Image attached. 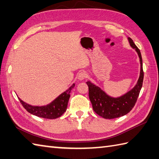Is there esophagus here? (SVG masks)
Segmentation results:
<instances>
[{
  "mask_svg": "<svg viewBox=\"0 0 159 159\" xmlns=\"http://www.w3.org/2000/svg\"><path fill=\"white\" fill-rule=\"evenodd\" d=\"M85 77H86V73L84 72H80L79 74V75H78V79H79L80 80H83L85 79Z\"/></svg>",
  "mask_w": 159,
  "mask_h": 159,
  "instance_id": "esophagus-1",
  "label": "esophagus"
}]
</instances>
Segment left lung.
<instances>
[{
    "instance_id": "left-lung-1",
    "label": "left lung",
    "mask_w": 159,
    "mask_h": 159,
    "mask_svg": "<svg viewBox=\"0 0 159 159\" xmlns=\"http://www.w3.org/2000/svg\"><path fill=\"white\" fill-rule=\"evenodd\" d=\"M128 40L130 46L135 50L140 61L139 77L135 86L124 95L115 98L108 95L100 87L91 81L87 82V85L89 87V100L92 104L93 109L96 113L104 119H113L125 116L129 113L135 104L142 87L143 71L140 50L134 44L133 39L128 38Z\"/></svg>"
}]
</instances>
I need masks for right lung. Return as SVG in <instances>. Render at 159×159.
<instances>
[{
	"label": "right lung",
	"mask_w": 159,
	"mask_h": 159,
	"mask_svg": "<svg viewBox=\"0 0 159 159\" xmlns=\"http://www.w3.org/2000/svg\"><path fill=\"white\" fill-rule=\"evenodd\" d=\"M74 86L75 84L73 83L66 92L60 94L50 104L44 106H33L25 102L20 98L18 99L24 108L31 114L45 119H56L66 112L70 97V92Z\"/></svg>",
	"instance_id": "add662e5"
}]
</instances>
